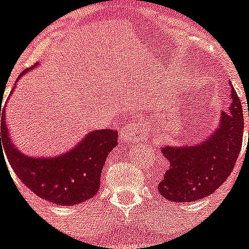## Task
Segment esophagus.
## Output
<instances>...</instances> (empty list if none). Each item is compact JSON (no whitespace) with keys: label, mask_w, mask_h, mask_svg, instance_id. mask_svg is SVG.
<instances>
[{"label":"esophagus","mask_w":249,"mask_h":249,"mask_svg":"<svg viewBox=\"0 0 249 249\" xmlns=\"http://www.w3.org/2000/svg\"><path fill=\"white\" fill-rule=\"evenodd\" d=\"M142 138H143V135H142V132L136 128L135 121L132 118H128L126 123L123 124L122 128L120 129V140L123 142H127V143H132V142L140 141Z\"/></svg>","instance_id":"esophagus-1"}]
</instances>
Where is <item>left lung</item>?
<instances>
[{
	"label": "left lung",
	"instance_id": "obj_1",
	"mask_svg": "<svg viewBox=\"0 0 249 249\" xmlns=\"http://www.w3.org/2000/svg\"><path fill=\"white\" fill-rule=\"evenodd\" d=\"M228 111L221 112L218 127L203 141L186 146L160 147L169 167L158 192L172 202H195L212 195L236 164L243 137V113L236 91L231 89Z\"/></svg>",
	"mask_w": 249,
	"mask_h": 249
}]
</instances>
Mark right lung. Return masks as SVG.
<instances>
[{"instance_id": "add662e5", "label": "right lung", "mask_w": 249, "mask_h": 249, "mask_svg": "<svg viewBox=\"0 0 249 249\" xmlns=\"http://www.w3.org/2000/svg\"><path fill=\"white\" fill-rule=\"evenodd\" d=\"M36 66L27 68L19 77ZM0 118L1 149L2 146L6 147L4 152H7L6 155L16 176L35 195L59 206H74L98 192L106 158L117 146V131H92L65 153L53 157H34L25 155L12 142L4 122V109L0 108Z\"/></svg>"}]
</instances>
